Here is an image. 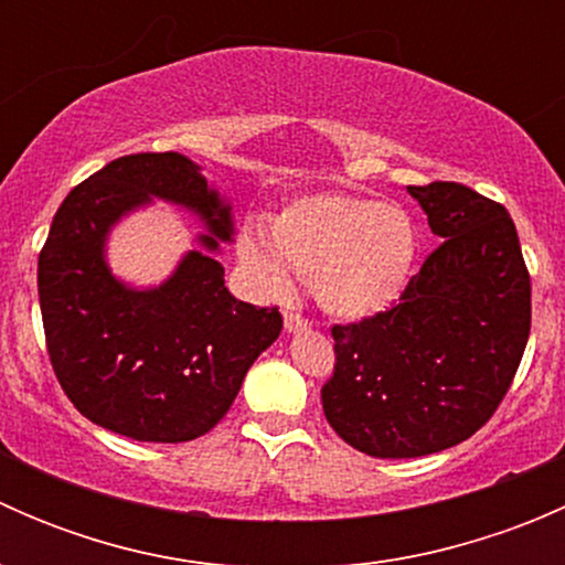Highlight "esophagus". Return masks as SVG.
<instances>
[{
	"label": "esophagus",
	"mask_w": 565,
	"mask_h": 565,
	"mask_svg": "<svg viewBox=\"0 0 565 565\" xmlns=\"http://www.w3.org/2000/svg\"><path fill=\"white\" fill-rule=\"evenodd\" d=\"M284 328H287V333H303V330L311 328V322L303 315H298V311H287L284 315Z\"/></svg>",
	"instance_id": "obj_1"
}]
</instances>
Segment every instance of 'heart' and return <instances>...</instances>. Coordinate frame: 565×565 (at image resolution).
I'll return each mask as SVG.
<instances>
[{
    "mask_svg": "<svg viewBox=\"0 0 565 565\" xmlns=\"http://www.w3.org/2000/svg\"><path fill=\"white\" fill-rule=\"evenodd\" d=\"M237 254L267 292H287L289 268L309 276L317 303L341 319H366L396 303L418 254L407 210L352 193H317L246 226Z\"/></svg>",
    "mask_w": 565,
    "mask_h": 565,
    "instance_id": "b5f03b06",
    "label": "heart"
}]
</instances>
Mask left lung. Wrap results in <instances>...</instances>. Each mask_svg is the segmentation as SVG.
Listing matches in <instances>:
<instances>
[{"instance_id":"left-lung-1","label":"left lung","mask_w":565,"mask_h":565,"mask_svg":"<svg viewBox=\"0 0 565 565\" xmlns=\"http://www.w3.org/2000/svg\"><path fill=\"white\" fill-rule=\"evenodd\" d=\"M440 246L388 311L333 324L322 409L380 459L446 451L494 415L530 335V273L509 210L459 182L407 185Z\"/></svg>"}]
</instances>
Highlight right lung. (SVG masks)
Here are the masks:
<instances>
[{
  "mask_svg": "<svg viewBox=\"0 0 565 565\" xmlns=\"http://www.w3.org/2000/svg\"><path fill=\"white\" fill-rule=\"evenodd\" d=\"M152 196L196 213L207 250L232 241V207L196 163L180 152L117 158L56 210L38 259L40 311L51 366L84 418L141 443H188L224 418L284 319L237 300L202 250H188L161 287L117 281L108 230Z\"/></svg>",
  "mask_w": 565,
  "mask_h": 565,
  "instance_id": "right-lung-1",
  "label": "right lung"
}]
</instances>
